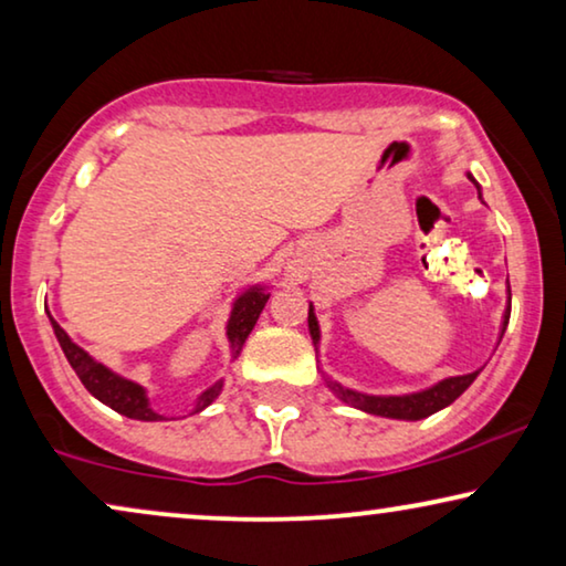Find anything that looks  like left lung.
<instances>
[{
	"label": "left lung",
	"mask_w": 566,
	"mask_h": 566,
	"mask_svg": "<svg viewBox=\"0 0 566 566\" xmlns=\"http://www.w3.org/2000/svg\"><path fill=\"white\" fill-rule=\"evenodd\" d=\"M471 182H474V177H471ZM507 319H510V308L505 314V322H502V332H505V327H507ZM308 329H312L314 339H319V324H316L312 306H308ZM476 376H479V370H474V374H467V376L446 378V381L436 384L428 391L407 394V397H368V394L343 389V386H337V384H332V389H335V394L345 401V405L358 407V409H363V412L391 417V420H422V417L438 412V409H443L451 405V401L459 399L461 394L467 391L471 384H474Z\"/></svg>",
	"instance_id": "obj_1"
}]
</instances>
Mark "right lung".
<instances>
[{"instance_id": "add662e5", "label": "right lung", "mask_w": 566, "mask_h": 566, "mask_svg": "<svg viewBox=\"0 0 566 566\" xmlns=\"http://www.w3.org/2000/svg\"><path fill=\"white\" fill-rule=\"evenodd\" d=\"M268 298H270V293L265 289H252V291H247L244 296L237 298L234 312H231V319L227 327L231 347H234V358L239 355V350H242L247 335H250L254 324H258V316L262 308H265ZM51 324H53V332H56V337H59L61 350H64V355H66L69 366L74 368V374L80 376L84 389H87L92 397H97L103 405L115 409V412L134 417V420H146V422L161 420L157 412H151L149 409V399H146L142 386L134 381H126V378H120V376H115L113 370H107L103 366V363L92 360L80 345H74L72 339H69V335L59 327L56 319H51ZM221 386L223 384L219 381V384H213L208 391H203V397H200L196 405V412H200V409L208 407L216 397H219Z\"/></svg>"}]
</instances>
